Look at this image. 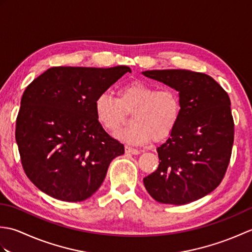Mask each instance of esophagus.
<instances>
[{"mask_svg":"<svg viewBox=\"0 0 252 252\" xmlns=\"http://www.w3.org/2000/svg\"><path fill=\"white\" fill-rule=\"evenodd\" d=\"M125 149H126V154H132V155H138V154H141V151H138V149L133 148V147L127 146V145L125 147Z\"/></svg>","mask_w":252,"mask_h":252,"instance_id":"esophagus-1","label":"esophagus"}]
</instances>
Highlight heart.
Listing matches in <instances>:
<instances>
[{"label": "heart", "instance_id": "b5f03b06", "mask_svg": "<svg viewBox=\"0 0 252 252\" xmlns=\"http://www.w3.org/2000/svg\"><path fill=\"white\" fill-rule=\"evenodd\" d=\"M94 108L98 122L109 132L119 130L127 114H131L133 123L117 136L126 143L143 145L151 138L160 142L170 136L180 120L182 103L176 90L158 89L135 80L119 88L117 97L108 93L99 94Z\"/></svg>", "mask_w": 252, "mask_h": 252}]
</instances>
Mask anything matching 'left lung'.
Wrapping results in <instances>:
<instances>
[{
    "label": "left lung",
    "instance_id": "obj_1",
    "mask_svg": "<svg viewBox=\"0 0 252 252\" xmlns=\"http://www.w3.org/2000/svg\"><path fill=\"white\" fill-rule=\"evenodd\" d=\"M178 91L182 111L170 137L157 148V170L144 178L148 194L169 205L195 201L220 185L234 143L231 99L210 76L183 69L143 71Z\"/></svg>",
    "mask_w": 252,
    "mask_h": 252
}]
</instances>
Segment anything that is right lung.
<instances>
[{"label": "right lung", "mask_w": 252, "mask_h": 252, "mask_svg": "<svg viewBox=\"0 0 252 252\" xmlns=\"http://www.w3.org/2000/svg\"><path fill=\"white\" fill-rule=\"evenodd\" d=\"M126 72L127 66L52 67L26 88L15 137L25 173L40 190L77 202L99 189L125 146L103 129L94 103Z\"/></svg>", "instance_id": "obj_1"}]
</instances>
